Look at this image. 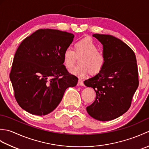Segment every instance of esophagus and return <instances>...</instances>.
I'll use <instances>...</instances> for the list:
<instances>
[{"label":"esophagus","instance_id":"34e87169","mask_svg":"<svg viewBox=\"0 0 149 149\" xmlns=\"http://www.w3.org/2000/svg\"><path fill=\"white\" fill-rule=\"evenodd\" d=\"M77 84L79 85V86H84V83H83V81L82 79H79L78 80V83H77Z\"/></svg>","mask_w":149,"mask_h":149}]
</instances>
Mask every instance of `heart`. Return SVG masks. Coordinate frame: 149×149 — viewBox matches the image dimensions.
<instances>
[{"label":"heart","mask_w":149,"mask_h":149,"mask_svg":"<svg viewBox=\"0 0 149 149\" xmlns=\"http://www.w3.org/2000/svg\"><path fill=\"white\" fill-rule=\"evenodd\" d=\"M79 65L70 70L72 74L79 77H85L91 72H100L105 63V57L98 50V46L90 38H85L75 43V52L72 47L65 49L63 54V63L66 68L70 69L74 65L76 56H81Z\"/></svg>","instance_id":"b5f03b06"}]
</instances>
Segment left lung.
Here are the masks:
<instances>
[{"label":"left lung","instance_id":"1","mask_svg":"<svg viewBox=\"0 0 149 149\" xmlns=\"http://www.w3.org/2000/svg\"><path fill=\"white\" fill-rule=\"evenodd\" d=\"M93 36L102 44L105 63L97 75L84 82L96 93L95 100L86 111L95 119L109 121L131 106L139 84L136 58L133 50L117 38L100 34Z\"/></svg>","mask_w":149,"mask_h":149}]
</instances>
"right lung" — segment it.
Returning <instances> with one entry per match:
<instances>
[{
    "label": "right lung",
    "instance_id": "add662e5",
    "mask_svg": "<svg viewBox=\"0 0 149 149\" xmlns=\"http://www.w3.org/2000/svg\"><path fill=\"white\" fill-rule=\"evenodd\" d=\"M74 35L56 29H39L25 38L16 51L9 77L15 97L22 109L46 115L61 102L65 90L76 86L63 54Z\"/></svg>",
    "mask_w": 149,
    "mask_h": 149
}]
</instances>
